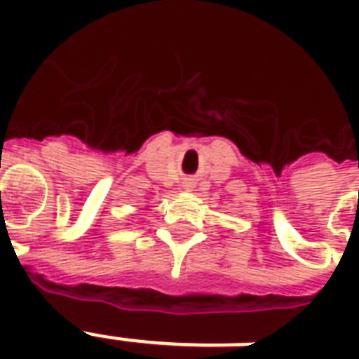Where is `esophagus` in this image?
I'll return each mask as SVG.
<instances>
[{"instance_id": "34e87169", "label": "esophagus", "mask_w": 359, "mask_h": 359, "mask_svg": "<svg viewBox=\"0 0 359 359\" xmlns=\"http://www.w3.org/2000/svg\"><path fill=\"white\" fill-rule=\"evenodd\" d=\"M191 187H193V185H191V183H189V182L185 183V189H191Z\"/></svg>"}]
</instances>
